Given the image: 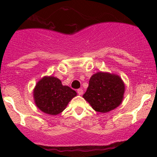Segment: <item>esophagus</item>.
<instances>
[{
    "instance_id": "34e87169",
    "label": "esophagus",
    "mask_w": 157,
    "mask_h": 157,
    "mask_svg": "<svg viewBox=\"0 0 157 157\" xmlns=\"http://www.w3.org/2000/svg\"><path fill=\"white\" fill-rule=\"evenodd\" d=\"M77 93L78 95H82L83 94V90L82 89H78L77 90Z\"/></svg>"
}]
</instances>
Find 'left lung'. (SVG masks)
Wrapping results in <instances>:
<instances>
[{"label":"left lung","mask_w":157,"mask_h":157,"mask_svg":"<svg viewBox=\"0 0 157 157\" xmlns=\"http://www.w3.org/2000/svg\"><path fill=\"white\" fill-rule=\"evenodd\" d=\"M125 92V84L116 74L97 72L89 81L83 98L96 112L106 113L121 105Z\"/></svg>","instance_id":"8db88e82"}]
</instances>
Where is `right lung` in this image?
Masks as SVG:
<instances>
[{"instance_id": "1", "label": "right lung", "mask_w": 157, "mask_h": 157, "mask_svg": "<svg viewBox=\"0 0 157 157\" xmlns=\"http://www.w3.org/2000/svg\"><path fill=\"white\" fill-rule=\"evenodd\" d=\"M77 93L54 76H44L37 82L33 90L36 106L51 116L61 113Z\"/></svg>"}]
</instances>
